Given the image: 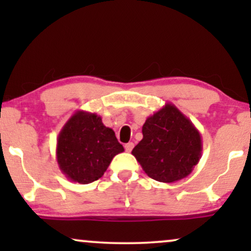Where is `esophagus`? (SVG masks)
I'll use <instances>...</instances> for the list:
<instances>
[{
  "instance_id": "1",
  "label": "esophagus",
  "mask_w": 251,
  "mask_h": 251,
  "mask_svg": "<svg viewBox=\"0 0 251 251\" xmlns=\"http://www.w3.org/2000/svg\"><path fill=\"white\" fill-rule=\"evenodd\" d=\"M134 148V144L133 143H127L125 145V151L126 152H131L132 151V149Z\"/></svg>"
}]
</instances>
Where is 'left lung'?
Listing matches in <instances>:
<instances>
[{
	"mask_svg": "<svg viewBox=\"0 0 251 251\" xmlns=\"http://www.w3.org/2000/svg\"><path fill=\"white\" fill-rule=\"evenodd\" d=\"M143 139L132 150L152 179L174 183L188 177L201 159V137L191 120L165 103L143 125Z\"/></svg>",
	"mask_w": 251,
	"mask_h": 251,
	"instance_id": "left-lung-1",
	"label": "left lung"
}]
</instances>
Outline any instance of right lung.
<instances>
[{
    "label": "right lung",
    "instance_id": "add662e5",
    "mask_svg": "<svg viewBox=\"0 0 251 251\" xmlns=\"http://www.w3.org/2000/svg\"><path fill=\"white\" fill-rule=\"evenodd\" d=\"M123 151L113 129L91 112L76 111L57 135L59 168L75 183L89 184L101 178L114 155Z\"/></svg>",
    "mask_w": 251,
    "mask_h": 251
}]
</instances>
